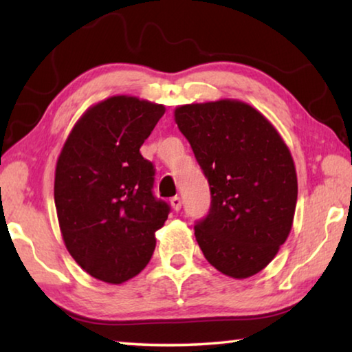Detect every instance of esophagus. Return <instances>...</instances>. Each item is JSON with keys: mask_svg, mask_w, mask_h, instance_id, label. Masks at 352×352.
<instances>
[{"mask_svg": "<svg viewBox=\"0 0 352 352\" xmlns=\"http://www.w3.org/2000/svg\"><path fill=\"white\" fill-rule=\"evenodd\" d=\"M170 205H172V208H174V211H180L182 210V199L175 195V197L170 199Z\"/></svg>", "mask_w": 352, "mask_h": 352, "instance_id": "obj_1", "label": "esophagus"}]
</instances>
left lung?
<instances>
[{"label": "left lung", "instance_id": "obj_1", "mask_svg": "<svg viewBox=\"0 0 352 352\" xmlns=\"http://www.w3.org/2000/svg\"><path fill=\"white\" fill-rule=\"evenodd\" d=\"M211 189V210L194 226L206 261L245 279L264 270L287 241L298 197L294 158L275 126L239 99L174 110Z\"/></svg>", "mask_w": 352, "mask_h": 352}]
</instances>
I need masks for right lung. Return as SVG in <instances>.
<instances>
[{
    "label": "right lung",
    "instance_id": "add662e5",
    "mask_svg": "<svg viewBox=\"0 0 352 352\" xmlns=\"http://www.w3.org/2000/svg\"><path fill=\"white\" fill-rule=\"evenodd\" d=\"M166 107L129 94L88 107L56 164L54 201L65 247L88 275L122 284L144 269L169 206L152 195L140 147Z\"/></svg>",
    "mask_w": 352,
    "mask_h": 352
}]
</instances>
